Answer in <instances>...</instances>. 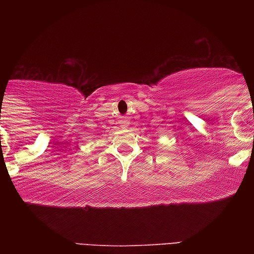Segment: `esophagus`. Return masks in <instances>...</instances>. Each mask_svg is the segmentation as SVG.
<instances>
[{
  "label": "esophagus",
  "mask_w": 254,
  "mask_h": 254,
  "mask_svg": "<svg viewBox=\"0 0 254 254\" xmlns=\"http://www.w3.org/2000/svg\"><path fill=\"white\" fill-rule=\"evenodd\" d=\"M123 125H124V126H125V125H128V120L125 119V120L123 121Z\"/></svg>",
  "instance_id": "34e87169"
}]
</instances>
